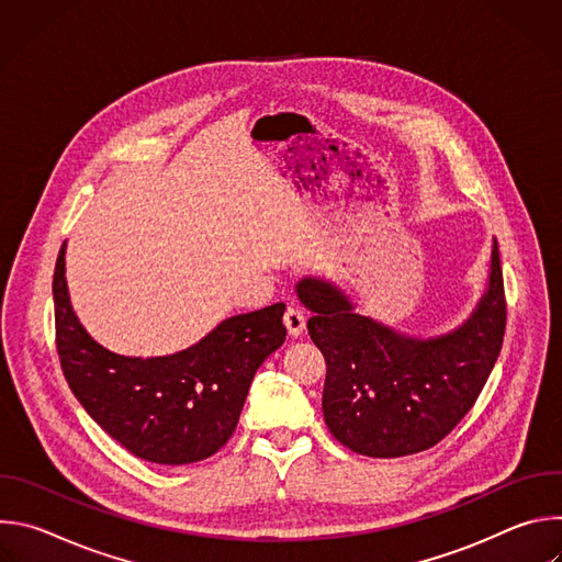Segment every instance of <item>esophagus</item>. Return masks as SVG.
Instances as JSON below:
<instances>
[{"instance_id":"obj_1","label":"esophagus","mask_w":562,"mask_h":562,"mask_svg":"<svg viewBox=\"0 0 562 562\" xmlns=\"http://www.w3.org/2000/svg\"><path fill=\"white\" fill-rule=\"evenodd\" d=\"M284 327H286L289 336L297 338L304 331V327H306V313L300 306L291 304L286 308V313H284Z\"/></svg>"}]
</instances>
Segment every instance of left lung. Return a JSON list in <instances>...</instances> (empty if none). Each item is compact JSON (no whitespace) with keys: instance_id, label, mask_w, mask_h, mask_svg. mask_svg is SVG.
I'll return each instance as SVG.
<instances>
[{"instance_id":"left-lung-1","label":"left lung","mask_w":562,"mask_h":562,"mask_svg":"<svg viewBox=\"0 0 562 562\" xmlns=\"http://www.w3.org/2000/svg\"><path fill=\"white\" fill-rule=\"evenodd\" d=\"M295 293L313 313L306 329L327 362L325 423L362 456L400 458L440 442L473 407L503 347L507 308L496 237L483 295L445 334L389 327L323 276H304Z\"/></svg>"}]
</instances>
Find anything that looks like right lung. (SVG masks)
Instances as JSON below:
<instances>
[{"instance_id": "right-lung-1", "label": "right lung", "mask_w": 562, "mask_h": 562, "mask_svg": "<svg viewBox=\"0 0 562 562\" xmlns=\"http://www.w3.org/2000/svg\"><path fill=\"white\" fill-rule=\"evenodd\" d=\"M57 353L79 405L124 449L155 464H191L233 436L251 380L282 347L284 302L231 315L200 342L155 358L109 351L79 323L66 284V243L55 276Z\"/></svg>"}]
</instances>
